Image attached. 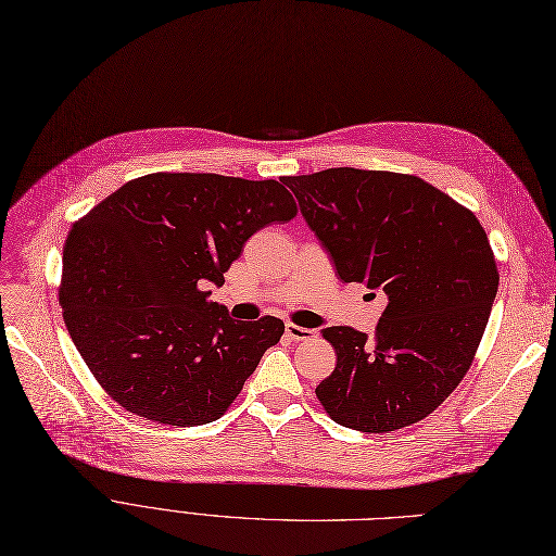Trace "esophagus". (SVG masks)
Returning a JSON list of instances; mask_svg holds the SVG:
<instances>
[{
  "label": "esophagus",
  "mask_w": 556,
  "mask_h": 556,
  "mask_svg": "<svg viewBox=\"0 0 556 556\" xmlns=\"http://www.w3.org/2000/svg\"><path fill=\"white\" fill-rule=\"evenodd\" d=\"M285 337L292 339V341H309V339L316 337V330L303 328V326H296V324H287L285 326Z\"/></svg>",
  "instance_id": "34e87169"
}]
</instances>
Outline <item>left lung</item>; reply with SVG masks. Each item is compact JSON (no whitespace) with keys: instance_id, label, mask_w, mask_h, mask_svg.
<instances>
[{"instance_id":"obj_1","label":"left lung","mask_w":556,"mask_h":556,"mask_svg":"<svg viewBox=\"0 0 556 556\" xmlns=\"http://www.w3.org/2000/svg\"><path fill=\"white\" fill-rule=\"evenodd\" d=\"M282 182L339 278L389 296L374 341L324 330L337 366L316 399L339 426L374 434L430 416L468 374L497 294L482 224L412 174L334 167Z\"/></svg>"}]
</instances>
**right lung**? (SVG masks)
<instances>
[{
    "label": "right lung",
    "instance_id": "obj_1",
    "mask_svg": "<svg viewBox=\"0 0 556 556\" xmlns=\"http://www.w3.org/2000/svg\"><path fill=\"white\" fill-rule=\"evenodd\" d=\"M294 217L282 178L157 172L74 222L59 301L101 389L163 426L217 420L285 324L232 321L203 287L224 282L255 230Z\"/></svg>",
    "mask_w": 556,
    "mask_h": 556
}]
</instances>
